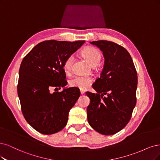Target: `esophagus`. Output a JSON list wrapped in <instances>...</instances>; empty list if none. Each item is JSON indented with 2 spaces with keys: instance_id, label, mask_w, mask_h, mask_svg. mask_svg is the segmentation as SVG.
<instances>
[{
  "instance_id": "34e87169",
  "label": "esophagus",
  "mask_w": 160,
  "mask_h": 160,
  "mask_svg": "<svg viewBox=\"0 0 160 160\" xmlns=\"http://www.w3.org/2000/svg\"><path fill=\"white\" fill-rule=\"evenodd\" d=\"M85 93V91L84 90H82V89H80V93L82 94H82H84Z\"/></svg>"
}]
</instances>
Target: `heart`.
I'll return each mask as SVG.
<instances>
[{
	"instance_id": "1",
	"label": "heart",
	"mask_w": 160,
	"mask_h": 160,
	"mask_svg": "<svg viewBox=\"0 0 160 160\" xmlns=\"http://www.w3.org/2000/svg\"><path fill=\"white\" fill-rule=\"evenodd\" d=\"M81 55L92 67H96L100 62L102 59V52L95 47H87L81 52ZM74 56L70 55L67 58L64 63V70L68 72L72 68L74 62ZM92 82V78L88 76H75L69 81L70 86L78 87L81 89L88 88Z\"/></svg>"
}]
</instances>
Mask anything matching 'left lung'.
<instances>
[{
    "label": "left lung",
    "mask_w": 160,
    "mask_h": 160,
    "mask_svg": "<svg viewBox=\"0 0 160 160\" xmlns=\"http://www.w3.org/2000/svg\"><path fill=\"white\" fill-rule=\"evenodd\" d=\"M103 52L104 67L92 85L97 93L86 92L90 103L87 108L90 125L103 135L114 134L125 127L136 105L138 78L129 52L114 42L92 41Z\"/></svg>",
    "instance_id": "left-lung-1"
}]
</instances>
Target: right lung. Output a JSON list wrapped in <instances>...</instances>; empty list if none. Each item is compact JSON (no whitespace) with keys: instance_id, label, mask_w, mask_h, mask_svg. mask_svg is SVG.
Wrapping results in <instances>:
<instances>
[{"instance_id":"obj_1","label":"right lung","mask_w":160,"mask_h":160,"mask_svg":"<svg viewBox=\"0 0 160 160\" xmlns=\"http://www.w3.org/2000/svg\"><path fill=\"white\" fill-rule=\"evenodd\" d=\"M85 43L48 40L41 42L22 61L18 84L21 109L26 121L43 134L58 132L67 125L68 113L80 93L67 84L64 63ZM62 87L61 92L51 94L52 87Z\"/></svg>"}]
</instances>
